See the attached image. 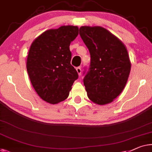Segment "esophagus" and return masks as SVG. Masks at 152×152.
I'll use <instances>...</instances> for the list:
<instances>
[{"instance_id":"34e87169","label":"esophagus","mask_w":152,"mask_h":152,"mask_svg":"<svg viewBox=\"0 0 152 152\" xmlns=\"http://www.w3.org/2000/svg\"><path fill=\"white\" fill-rule=\"evenodd\" d=\"M76 70H77V73L79 74V75H81V69L80 66L79 67H77L76 68Z\"/></svg>"}]
</instances>
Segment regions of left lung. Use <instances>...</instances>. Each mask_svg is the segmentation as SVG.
Listing matches in <instances>:
<instances>
[{"instance_id":"1","label":"left lung","mask_w":152,"mask_h":152,"mask_svg":"<svg viewBox=\"0 0 152 152\" xmlns=\"http://www.w3.org/2000/svg\"><path fill=\"white\" fill-rule=\"evenodd\" d=\"M80 35L91 54L88 71L85 69L83 80L88 96L99 105L110 103L121 93L130 72L126 48L101 27L83 26Z\"/></svg>"}]
</instances>
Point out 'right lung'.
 <instances>
[{
    "label": "right lung",
    "instance_id": "1",
    "mask_svg": "<svg viewBox=\"0 0 152 152\" xmlns=\"http://www.w3.org/2000/svg\"><path fill=\"white\" fill-rule=\"evenodd\" d=\"M76 26L46 31L33 42L27 69L31 82L42 99L51 104L68 97L78 73L71 64V42L78 36Z\"/></svg>",
    "mask_w": 152,
    "mask_h": 152
}]
</instances>
